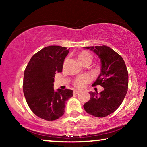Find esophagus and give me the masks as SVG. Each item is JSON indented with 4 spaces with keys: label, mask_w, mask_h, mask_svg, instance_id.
Wrapping results in <instances>:
<instances>
[{
    "label": "esophagus",
    "mask_w": 147,
    "mask_h": 147,
    "mask_svg": "<svg viewBox=\"0 0 147 147\" xmlns=\"http://www.w3.org/2000/svg\"><path fill=\"white\" fill-rule=\"evenodd\" d=\"M80 91H78V90H74V91H73V94H78L79 93H80Z\"/></svg>",
    "instance_id": "obj_1"
}]
</instances>
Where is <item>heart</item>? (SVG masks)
<instances>
[{"instance_id":"obj_1","label":"heart","mask_w":147,"mask_h":147,"mask_svg":"<svg viewBox=\"0 0 147 147\" xmlns=\"http://www.w3.org/2000/svg\"><path fill=\"white\" fill-rule=\"evenodd\" d=\"M77 58H78L79 61H81L84 59H86L88 58H91L90 54L86 51H82L81 53H80L78 56H77ZM89 78L86 75H83L80 76L77 78L75 81H74V84L76 88H83L86 84L89 82Z\"/></svg>"}]
</instances>
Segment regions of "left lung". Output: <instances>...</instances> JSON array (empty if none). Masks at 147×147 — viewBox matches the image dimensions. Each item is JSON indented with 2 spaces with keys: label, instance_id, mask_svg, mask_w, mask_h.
<instances>
[{
  "label": "left lung",
  "instance_id": "left-lung-1",
  "mask_svg": "<svg viewBox=\"0 0 147 147\" xmlns=\"http://www.w3.org/2000/svg\"><path fill=\"white\" fill-rule=\"evenodd\" d=\"M93 51L101 61V73L93 86L100 85V93L89 92L91 98L84 107L87 113L96 117L110 115L123 102L128 86V73L123 58L106 45L85 47Z\"/></svg>",
  "mask_w": 147,
  "mask_h": 147
}]
</instances>
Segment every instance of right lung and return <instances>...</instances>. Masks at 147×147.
I'll return each mask as SVG.
<instances>
[{"instance_id": "obj_1", "label": "right lung", "mask_w": 147, "mask_h": 147, "mask_svg": "<svg viewBox=\"0 0 147 147\" xmlns=\"http://www.w3.org/2000/svg\"><path fill=\"white\" fill-rule=\"evenodd\" d=\"M69 53L66 47L52 45L36 53L24 70L23 93L35 115L46 121H54L63 115L65 103L73 96L71 89H54V77L61 73Z\"/></svg>"}]
</instances>
